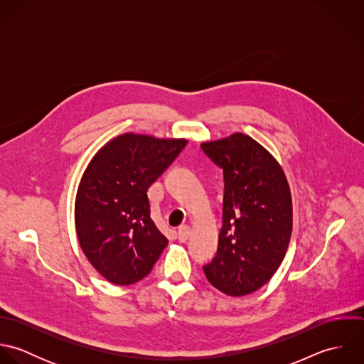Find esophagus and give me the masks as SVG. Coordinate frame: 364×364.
Returning a JSON list of instances; mask_svg holds the SVG:
<instances>
[{
    "mask_svg": "<svg viewBox=\"0 0 364 364\" xmlns=\"http://www.w3.org/2000/svg\"><path fill=\"white\" fill-rule=\"evenodd\" d=\"M189 234H191V228L188 225H185V224L179 225V228H178V240L181 242H185L189 238Z\"/></svg>",
    "mask_w": 364,
    "mask_h": 364,
    "instance_id": "esophagus-1",
    "label": "esophagus"
}]
</instances>
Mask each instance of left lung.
<instances>
[{
	"mask_svg": "<svg viewBox=\"0 0 364 364\" xmlns=\"http://www.w3.org/2000/svg\"><path fill=\"white\" fill-rule=\"evenodd\" d=\"M200 149L224 175L223 228L205 274L224 294H251L274 274L289 247L293 215L287 179L277 161L247 134Z\"/></svg>",
	"mask_w": 364,
	"mask_h": 364,
	"instance_id": "8db88e82",
	"label": "left lung"
}]
</instances>
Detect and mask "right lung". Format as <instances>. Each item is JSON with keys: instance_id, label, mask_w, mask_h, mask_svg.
<instances>
[{"instance_id": "add662e5", "label": "right lung", "mask_w": 364, "mask_h": 364, "mask_svg": "<svg viewBox=\"0 0 364 364\" xmlns=\"http://www.w3.org/2000/svg\"><path fill=\"white\" fill-rule=\"evenodd\" d=\"M186 143L127 133L109 141L85 169L75 198L77 235L87 259L110 283L141 280L166 247L147 191Z\"/></svg>"}]
</instances>
